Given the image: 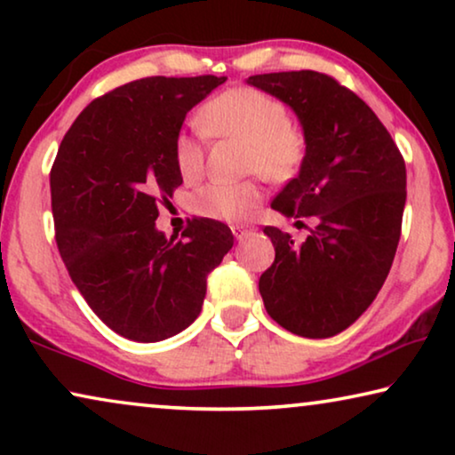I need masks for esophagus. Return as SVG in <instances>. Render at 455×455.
I'll use <instances>...</instances> for the list:
<instances>
[{"label":"esophagus","instance_id":"esophagus-1","mask_svg":"<svg viewBox=\"0 0 455 455\" xmlns=\"http://www.w3.org/2000/svg\"><path fill=\"white\" fill-rule=\"evenodd\" d=\"M232 234L235 235V240H244L254 234V226H251V223H235V226H232Z\"/></svg>","mask_w":455,"mask_h":455}]
</instances>
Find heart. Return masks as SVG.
Segmentation results:
<instances>
[{"instance_id":"obj_1","label":"heart","mask_w":455,"mask_h":455,"mask_svg":"<svg viewBox=\"0 0 455 455\" xmlns=\"http://www.w3.org/2000/svg\"><path fill=\"white\" fill-rule=\"evenodd\" d=\"M198 124L211 136L246 140L248 172L263 173L271 182H288L307 159V132L288 117L282 99L252 86H234L211 99L198 111ZM173 161L184 182H195L204 172V139L201 132H180L173 140ZM263 203L257 180L211 182L192 196L201 217L244 221Z\"/></svg>"}]
</instances>
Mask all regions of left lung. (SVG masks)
<instances>
[{
    "label": "left lung",
    "instance_id": "left-lung-1",
    "mask_svg": "<svg viewBox=\"0 0 455 455\" xmlns=\"http://www.w3.org/2000/svg\"><path fill=\"white\" fill-rule=\"evenodd\" d=\"M248 83L288 103L308 139L300 173L271 207L316 221L302 244L279 228L263 229L275 260L259 291L283 329L331 338L371 307L387 279L402 235L406 164L375 111L329 74L273 72Z\"/></svg>",
    "mask_w": 455,
    "mask_h": 455
}]
</instances>
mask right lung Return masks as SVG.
<instances>
[{
    "instance_id": "add662e5",
    "label": "right lung",
    "mask_w": 455,
    "mask_h": 455,
    "mask_svg": "<svg viewBox=\"0 0 455 455\" xmlns=\"http://www.w3.org/2000/svg\"><path fill=\"white\" fill-rule=\"evenodd\" d=\"M223 83L207 74L122 84L86 105L60 145L49 173L58 251L122 338L151 344L188 327L234 246L232 229L207 217L188 220L182 240L155 228L159 203L182 184L173 140L184 117Z\"/></svg>"
}]
</instances>
